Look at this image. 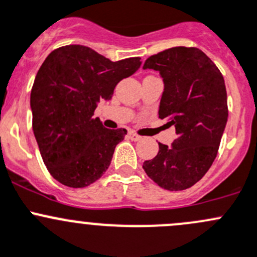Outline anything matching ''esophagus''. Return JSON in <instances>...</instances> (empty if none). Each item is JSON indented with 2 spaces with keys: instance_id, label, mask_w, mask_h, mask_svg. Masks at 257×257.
<instances>
[{
  "instance_id": "1",
  "label": "esophagus",
  "mask_w": 257,
  "mask_h": 257,
  "mask_svg": "<svg viewBox=\"0 0 257 257\" xmlns=\"http://www.w3.org/2000/svg\"><path fill=\"white\" fill-rule=\"evenodd\" d=\"M128 137H129V139H132V141H133V142H139L142 139L141 136H138V134L133 133V132L128 133Z\"/></svg>"
}]
</instances>
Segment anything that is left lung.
Instances as JSON below:
<instances>
[{
	"mask_svg": "<svg viewBox=\"0 0 257 257\" xmlns=\"http://www.w3.org/2000/svg\"><path fill=\"white\" fill-rule=\"evenodd\" d=\"M143 69L159 72L164 83L159 118L175 125L172 147L145 160L143 169L153 181L170 191L198 183L216 158L227 121L224 77L203 51L173 47L149 57Z\"/></svg>",
	"mask_w": 257,
	"mask_h": 257,
	"instance_id": "left-lung-1",
	"label": "left lung"
}]
</instances>
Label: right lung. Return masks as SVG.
<instances>
[{"instance_id": "right-lung-1", "label": "right lung", "mask_w": 257, "mask_h": 257, "mask_svg": "<svg viewBox=\"0 0 257 257\" xmlns=\"http://www.w3.org/2000/svg\"><path fill=\"white\" fill-rule=\"evenodd\" d=\"M139 57L112 62L80 45L54 49L31 90L35 138L51 175L69 188H84L109 167L125 129H107L93 118L123 78L141 67Z\"/></svg>"}]
</instances>
